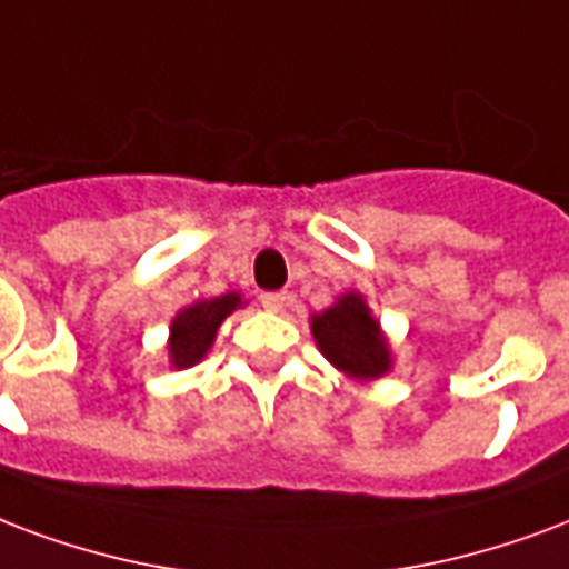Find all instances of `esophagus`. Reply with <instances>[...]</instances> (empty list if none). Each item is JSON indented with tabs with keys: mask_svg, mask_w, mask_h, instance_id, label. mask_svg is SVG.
<instances>
[{
	"mask_svg": "<svg viewBox=\"0 0 569 569\" xmlns=\"http://www.w3.org/2000/svg\"><path fill=\"white\" fill-rule=\"evenodd\" d=\"M286 301H289V295L286 292H262V307L271 310V313H283Z\"/></svg>",
	"mask_w": 569,
	"mask_h": 569,
	"instance_id": "esophagus-1",
	"label": "esophagus"
}]
</instances>
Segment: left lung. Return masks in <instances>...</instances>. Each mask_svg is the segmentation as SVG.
Masks as SVG:
<instances>
[{"label":"left lung","mask_w":569,"mask_h":569,"mask_svg":"<svg viewBox=\"0 0 569 569\" xmlns=\"http://www.w3.org/2000/svg\"><path fill=\"white\" fill-rule=\"evenodd\" d=\"M313 340L328 361L358 381L379 379L390 370V346L358 292H346L310 319Z\"/></svg>","instance_id":"obj_1"}]
</instances>
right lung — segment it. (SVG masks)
<instances>
[{"instance_id":"obj_1","label":"right lung","mask_w":569,"mask_h":569,"mask_svg":"<svg viewBox=\"0 0 569 569\" xmlns=\"http://www.w3.org/2000/svg\"><path fill=\"white\" fill-rule=\"evenodd\" d=\"M241 303H244L241 295L227 292L184 307L169 328V363L176 370H184V367L202 361L211 349V342H214L217 328L223 325L229 313H236Z\"/></svg>"}]
</instances>
